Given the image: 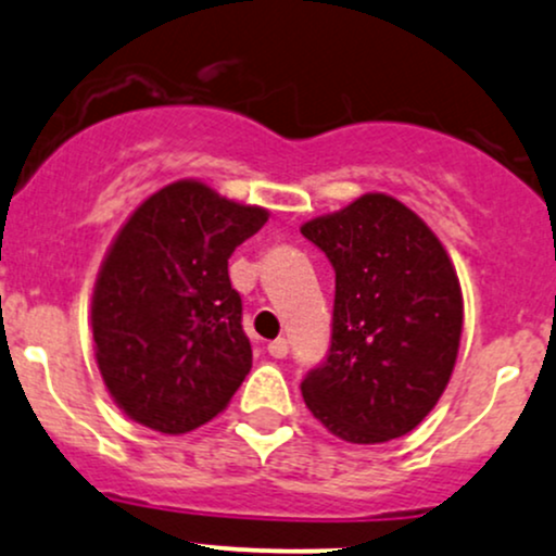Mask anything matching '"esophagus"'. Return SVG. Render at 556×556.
<instances>
[{
    "mask_svg": "<svg viewBox=\"0 0 556 556\" xmlns=\"http://www.w3.org/2000/svg\"><path fill=\"white\" fill-rule=\"evenodd\" d=\"M266 350H269L274 359H282V357H287V352H290V344H287V339L279 337V339H274V342H269Z\"/></svg>",
    "mask_w": 556,
    "mask_h": 556,
    "instance_id": "esophagus-1",
    "label": "esophagus"
}]
</instances>
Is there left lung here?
Masks as SVG:
<instances>
[{
  "mask_svg": "<svg viewBox=\"0 0 556 556\" xmlns=\"http://www.w3.org/2000/svg\"><path fill=\"white\" fill-rule=\"evenodd\" d=\"M300 232L337 271L329 357L300 386L307 409L354 445L412 432L443 396L464 331L445 245L380 191L307 219Z\"/></svg>",
  "mask_w": 556,
  "mask_h": 556,
  "instance_id": "left-lung-1",
  "label": "left lung"
}]
</instances>
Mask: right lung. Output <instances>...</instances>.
<instances>
[{"label": "right lung", "mask_w": 556, "mask_h": 556, "mask_svg": "<svg viewBox=\"0 0 556 556\" xmlns=\"http://www.w3.org/2000/svg\"><path fill=\"white\" fill-rule=\"evenodd\" d=\"M266 219L264 206L180 178L147 197L111 240L92 287V342L113 404L137 425L197 430L249 376L253 352L227 258Z\"/></svg>", "instance_id": "1"}]
</instances>
